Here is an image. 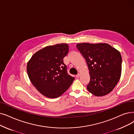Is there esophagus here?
<instances>
[{
    "label": "esophagus",
    "mask_w": 134,
    "mask_h": 134,
    "mask_svg": "<svg viewBox=\"0 0 134 134\" xmlns=\"http://www.w3.org/2000/svg\"><path fill=\"white\" fill-rule=\"evenodd\" d=\"M80 74L79 73V74H78L77 75H75V77H76L77 78H79V77H80Z\"/></svg>",
    "instance_id": "34e87169"
}]
</instances>
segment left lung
Wrapping results in <instances>:
<instances>
[{
  "mask_svg": "<svg viewBox=\"0 0 134 134\" xmlns=\"http://www.w3.org/2000/svg\"><path fill=\"white\" fill-rule=\"evenodd\" d=\"M76 46L89 69L90 80L87 89L96 96L107 95L120 78L122 59L119 51L106 43H83Z\"/></svg>",
  "mask_w": 134,
  "mask_h": 134,
  "instance_id": "obj_1",
  "label": "left lung"
}]
</instances>
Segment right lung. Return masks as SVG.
<instances>
[{
  "instance_id": "1",
  "label": "right lung",
  "mask_w": 134,
  "mask_h": 134,
  "mask_svg": "<svg viewBox=\"0 0 134 134\" xmlns=\"http://www.w3.org/2000/svg\"><path fill=\"white\" fill-rule=\"evenodd\" d=\"M68 50L67 44L47 46L36 52L28 62V77L44 96L51 98L60 96L74 80L67 73L63 62Z\"/></svg>"
}]
</instances>
